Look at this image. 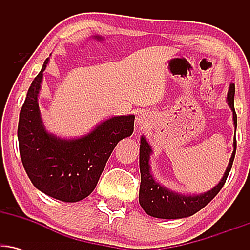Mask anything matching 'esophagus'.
<instances>
[{"label":"esophagus","instance_id":"esophagus-1","mask_svg":"<svg viewBox=\"0 0 250 250\" xmlns=\"http://www.w3.org/2000/svg\"><path fill=\"white\" fill-rule=\"evenodd\" d=\"M149 125V116L146 113H140L136 117V129H143Z\"/></svg>","mask_w":250,"mask_h":250}]
</instances>
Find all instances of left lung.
<instances>
[{
    "instance_id": "left-lung-1",
    "label": "left lung",
    "mask_w": 250,
    "mask_h": 250,
    "mask_svg": "<svg viewBox=\"0 0 250 250\" xmlns=\"http://www.w3.org/2000/svg\"><path fill=\"white\" fill-rule=\"evenodd\" d=\"M234 95H235V84L230 83L229 84L228 94H227L226 101L228 103L229 108L233 111V121L235 131L237 127V116L235 113L234 108ZM233 153H231L230 160H229L228 166L223 174L222 179L215 187L206 193L201 194H181L176 191L170 190V189L162 186L161 183L157 182L156 179L151 174L150 168V155L153 154V148L149 145L145 136H141L140 141V173H141V185H140V194L139 201L140 205L150 216L156 217V219H167V220H176L183 219L194 215L195 213L201 210L203 207L208 205L211 200L219 194L221 188L225 185L227 177H228L229 171H230L231 166L236 153V139L234 136L233 142Z\"/></svg>"
}]
</instances>
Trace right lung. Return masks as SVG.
Segmentation results:
<instances>
[{"label": "right lung", "mask_w": 250, "mask_h": 250, "mask_svg": "<svg viewBox=\"0 0 250 250\" xmlns=\"http://www.w3.org/2000/svg\"><path fill=\"white\" fill-rule=\"evenodd\" d=\"M44 61L28 89L20 113L17 137L25 173L35 187L53 199L79 202L91 194L114 148L134 131L135 115L111 116L79 137L49 133L39 107Z\"/></svg>", "instance_id": "1"}]
</instances>
